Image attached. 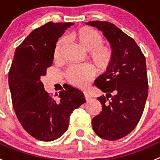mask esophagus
I'll use <instances>...</instances> for the list:
<instances>
[{"mask_svg": "<svg viewBox=\"0 0 160 160\" xmlns=\"http://www.w3.org/2000/svg\"><path fill=\"white\" fill-rule=\"evenodd\" d=\"M83 94H84L85 99H86L87 101H90V100L91 99V96H90V95L87 91H83Z\"/></svg>", "mask_w": 160, "mask_h": 160, "instance_id": "obj_1", "label": "esophagus"}]
</instances>
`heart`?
I'll return each instance as SVG.
<instances>
[{
	"label": "heart",
	"mask_w": 160,
	"mask_h": 160,
	"mask_svg": "<svg viewBox=\"0 0 160 160\" xmlns=\"http://www.w3.org/2000/svg\"><path fill=\"white\" fill-rule=\"evenodd\" d=\"M68 38L89 52L88 58L96 70L102 72L107 70L113 59L112 49L103 45V37L88 27H83L69 34ZM66 43L64 38L59 40L54 50V57L59 59L61 50ZM94 75L93 69L88 65L72 66L67 72V78L73 86L85 88Z\"/></svg>",
	"instance_id": "obj_1"
}]
</instances>
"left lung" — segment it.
Instances as JSON below:
<instances>
[{
	"label": "left lung",
	"mask_w": 160,
	"mask_h": 160,
	"mask_svg": "<svg viewBox=\"0 0 160 160\" xmlns=\"http://www.w3.org/2000/svg\"><path fill=\"white\" fill-rule=\"evenodd\" d=\"M86 24L102 32L113 51L111 64L94 82L105 96L98 98L102 111L93 118L92 128L100 138L114 141L136 127L144 111L148 97L146 58L135 40L114 24Z\"/></svg>",
	"instance_id": "1"
}]
</instances>
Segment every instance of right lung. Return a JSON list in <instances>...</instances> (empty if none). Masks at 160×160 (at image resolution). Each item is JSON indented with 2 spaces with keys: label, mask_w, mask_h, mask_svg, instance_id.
<instances>
[{
  "label": "right lung",
  "mask_w": 160,
  "mask_h": 160,
  "mask_svg": "<svg viewBox=\"0 0 160 160\" xmlns=\"http://www.w3.org/2000/svg\"><path fill=\"white\" fill-rule=\"evenodd\" d=\"M74 23L50 22L36 28L17 47L8 73L14 110L25 130L40 141L50 142L68 129L70 116L85 102L79 89L67 85L56 101L44 89L42 77L52 65L59 37Z\"/></svg>",
  "instance_id": "obj_1"
}]
</instances>
